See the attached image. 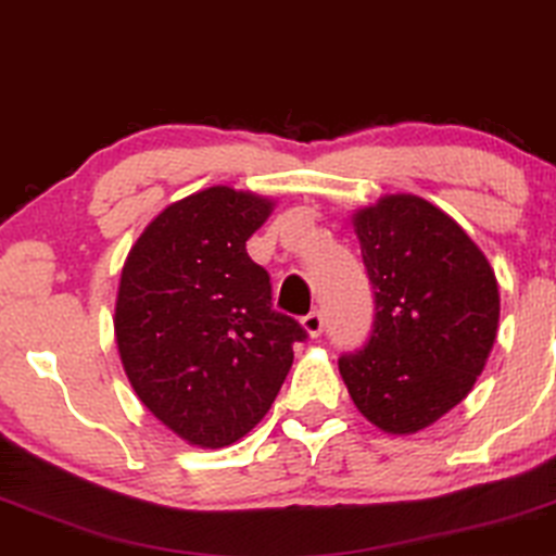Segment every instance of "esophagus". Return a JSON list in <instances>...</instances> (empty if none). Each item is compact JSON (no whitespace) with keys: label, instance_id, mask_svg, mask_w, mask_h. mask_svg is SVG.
Here are the masks:
<instances>
[{"label":"esophagus","instance_id":"esophagus-1","mask_svg":"<svg viewBox=\"0 0 556 556\" xmlns=\"http://www.w3.org/2000/svg\"><path fill=\"white\" fill-rule=\"evenodd\" d=\"M302 328H305L309 336L317 338L323 336V328H325V320H323V313H317V309H313V313L302 317Z\"/></svg>","mask_w":556,"mask_h":556}]
</instances>
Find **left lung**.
Returning <instances> with one entry per match:
<instances>
[{"label":"left lung","mask_w":556,"mask_h":556,"mask_svg":"<svg viewBox=\"0 0 556 556\" xmlns=\"http://www.w3.org/2000/svg\"><path fill=\"white\" fill-rule=\"evenodd\" d=\"M374 325L338 358L348 394L383 432L425 429L460 404L483 371L498 328L495 274L447 213L389 195L355 213Z\"/></svg>","instance_id":"left-lung-1"}]
</instances>
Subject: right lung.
<instances>
[{
    "instance_id": "obj_1",
    "label": "right lung",
    "mask_w": 556,
    "mask_h": 556,
    "mask_svg": "<svg viewBox=\"0 0 556 556\" xmlns=\"http://www.w3.org/2000/svg\"><path fill=\"white\" fill-rule=\"evenodd\" d=\"M271 201L208 188L160 213L131 247L116 298V345L142 404L198 447L251 432L307 332L271 307L264 266L247 254Z\"/></svg>"
}]
</instances>
